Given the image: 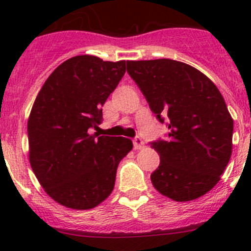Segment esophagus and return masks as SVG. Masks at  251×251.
Instances as JSON below:
<instances>
[{
    "label": "esophagus",
    "mask_w": 251,
    "mask_h": 251,
    "mask_svg": "<svg viewBox=\"0 0 251 251\" xmlns=\"http://www.w3.org/2000/svg\"><path fill=\"white\" fill-rule=\"evenodd\" d=\"M133 148L135 149H142L144 148V142L141 137L133 138Z\"/></svg>",
    "instance_id": "1"
}]
</instances>
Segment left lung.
I'll return each mask as SVG.
<instances>
[{
    "label": "left lung",
    "instance_id": "1",
    "mask_svg": "<svg viewBox=\"0 0 251 251\" xmlns=\"http://www.w3.org/2000/svg\"><path fill=\"white\" fill-rule=\"evenodd\" d=\"M127 73L169 131L151 142L160 155L154 188L188 201L216 186L232 154L233 120L219 88L196 68L173 59L127 60Z\"/></svg>",
    "mask_w": 251,
    "mask_h": 251
}]
</instances>
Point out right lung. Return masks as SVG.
<instances>
[{"label": "right lung", "instance_id": "obj_1", "mask_svg": "<svg viewBox=\"0 0 251 251\" xmlns=\"http://www.w3.org/2000/svg\"><path fill=\"white\" fill-rule=\"evenodd\" d=\"M125 63L95 55L70 58L50 75L35 100L27 121L30 165L60 205L87 210L105 201L119 163L132 149L128 138L92 133L125 74Z\"/></svg>", "mask_w": 251, "mask_h": 251}]
</instances>
